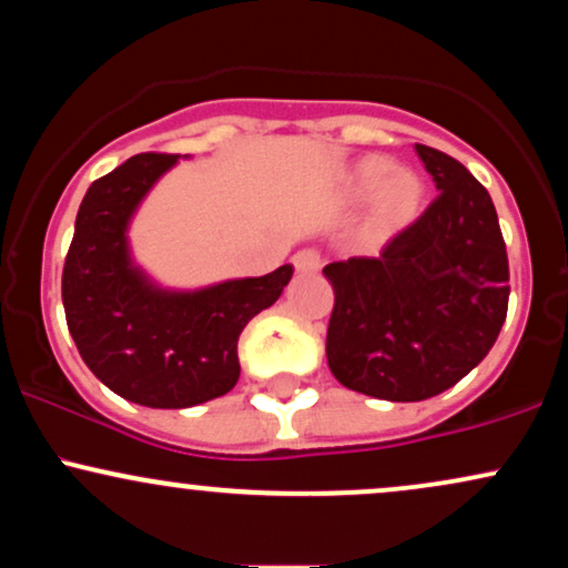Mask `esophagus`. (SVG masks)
I'll use <instances>...</instances> for the list:
<instances>
[{
  "mask_svg": "<svg viewBox=\"0 0 568 568\" xmlns=\"http://www.w3.org/2000/svg\"><path fill=\"white\" fill-rule=\"evenodd\" d=\"M321 253L312 251V247H304V251H298L296 256H293V266H296V272H302V275H312V272L321 270Z\"/></svg>",
  "mask_w": 568,
  "mask_h": 568,
  "instance_id": "1",
  "label": "esophagus"
}]
</instances>
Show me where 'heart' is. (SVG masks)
<instances>
[{"label":"heart","mask_w":568,"mask_h":568,"mask_svg":"<svg viewBox=\"0 0 568 568\" xmlns=\"http://www.w3.org/2000/svg\"><path fill=\"white\" fill-rule=\"evenodd\" d=\"M347 194L352 200H371L366 230L371 237H393L419 219L427 186L422 175L397 168L393 160L368 154L349 168Z\"/></svg>","instance_id":"heart-1"}]
</instances>
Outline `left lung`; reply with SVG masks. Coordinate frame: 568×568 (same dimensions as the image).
<instances>
[{
	"label": "left lung",
	"mask_w": 568,
	"mask_h": 568,
	"mask_svg": "<svg viewBox=\"0 0 568 568\" xmlns=\"http://www.w3.org/2000/svg\"><path fill=\"white\" fill-rule=\"evenodd\" d=\"M438 197L376 258L323 270L334 285L325 355L344 387L414 403L454 387L507 317L510 270L494 202L462 162L416 143Z\"/></svg>",
	"instance_id": "left-lung-1"
}]
</instances>
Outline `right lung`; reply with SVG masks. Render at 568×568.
<instances>
[{
  "mask_svg": "<svg viewBox=\"0 0 568 568\" xmlns=\"http://www.w3.org/2000/svg\"><path fill=\"white\" fill-rule=\"evenodd\" d=\"M179 158L135 154L93 181L63 264V310L84 366L149 408H189L230 393L240 379V334L293 277L283 264L264 277L175 291L135 264L130 221Z\"/></svg>",
  "mask_w": 568,
  "mask_h": 568,
  "instance_id": "1",
  "label": "right lung"
}]
</instances>
